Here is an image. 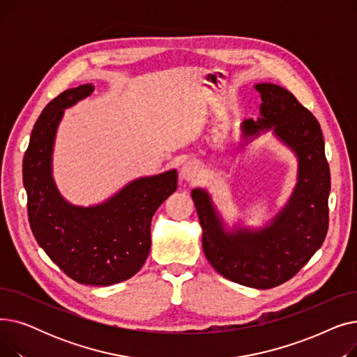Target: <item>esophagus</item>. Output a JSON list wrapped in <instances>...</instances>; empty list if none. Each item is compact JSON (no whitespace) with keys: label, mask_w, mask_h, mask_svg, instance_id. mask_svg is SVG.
Instances as JSON below:
<instances>
[{"label":"esophagus","mask_w":357,"mask_h":357,"mask_svg":"<svg viewBox=\"0 0 357 357\" xmlns=\"http://www.w3.org/2000/svg\"><path fill=\"white\" fill-rule=\"evenodd\" d=\"M199 166L195 162H185L181 167V178L186 182H194L199 178Z\"/></svg>","instance_id":"34e87169"}]
</instances>
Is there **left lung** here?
<instances>
[{"instance_id":"left-lung-1","label":"left lung","mask_w":357,"mask_h":357,"mask_svg":"<svg viewBox=\"0 0 357 357\" xmlns=\"http://www.w3.org/2000/svg\"><path fill=\"white\" fill-rule=\"evenodd\" d=\"M260 117L241 123L240 147L272 133L298 159V182L285 207L265 227L227 230L210 194L191 195L202 227V249L211 266L236 284L269 289L296 275L321 248L328 230L330 167L320 124L292 93L275 84H257Z\"/></svg>"}]
</instances>
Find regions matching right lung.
<instances>
[{
  "mask_svg": "<svg viewBox=\"0 0 357 357\" xmlns=\"http://www.w3.org/2000/svg\"><path fill=\"white\" fill-rule=\"evenodd\" d=\"M92 84L63 91L37 119L23 159L27 213L39 246L78 284L108 287L136 275L150 252V222L176 191L175 169L128 182L107 201L68 202L52 175L53 146L66 108L89 97Z\"/></svg>",
  "mask_w": 357,
  "mask_h": 357,
  "instance_id": "add662e5",
  "label": "right lung"
}]
</instances>
